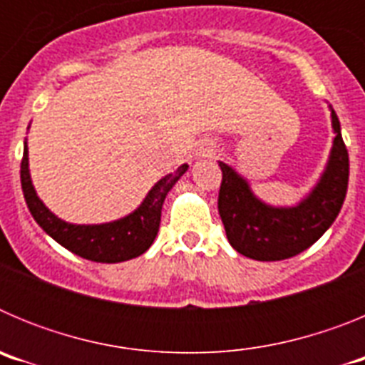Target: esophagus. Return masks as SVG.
I'll use <instances>...</instances> for the list:
<instances>
[{
  "mask_svg": "<svg viewBox=\"0 0 365 365\" xmlns=\"http://www.w3.org/2000/svg\"><path fill=\"white\" fill-rule=\"evenodd\" d=\"M212 153H214V146H210V144H205V146L199 150V155H202V157H210Z\"/></svg>",
  "mask_w": 365,
  "mask_h": 365,
  "instance_id": "obj_1",
  "label": "esophagus"
}]
</instances>
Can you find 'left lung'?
<instances>
[{"label":"left lung","instance_id":"left-lung-1","mask_svg":"<svg viewBox=\"0 0 365 365\" xmlns=\"http://www.w3.org/2000/svg\"><path fill=\"white\" fill-rule=\"evenodd\" d=\"M333 117L334 143L327 170L312 193L292 208H272L256 199L247 180L227 164L219 188V215L232 247L257 261H282L307 250L336 219L349 182V153L344 144L340 120Z\"/></svg>","mask_w":365,"mask_h":365}]
</instances>
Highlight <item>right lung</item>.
I'll list each match as a JSON object with an SVG mask.
<instances>
[{
	"label": "right lung",
	"instance_id": "add662e5",
	"mask_svg": "<svg viewBox=\"0 0 365 365\" xmlns=\"http://www.w3.org/2000/svg\"><path fill=\"white\" fill-rule=\"evenodd\" d=\"M186 170H188V164L177 168L175 173H170L160 179L150 190L143 205L138 206L133 214L118 221L106 222V225H71L58 219L53 212L45 208L34 192L31 175H29L27 143L24 148L19 175H21L25 202L32 217L56 243L83 259L96 261V263H120V261L140 256L151 247L155 235L159 232L164 199Z\"/></svg>",
	"mask_w": 365,
	"mask_h": 365
}]
</instances>
